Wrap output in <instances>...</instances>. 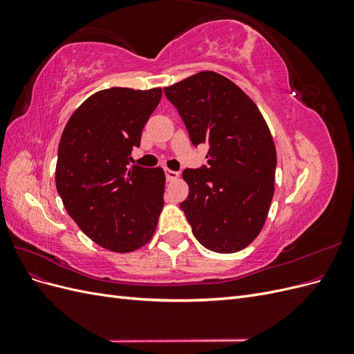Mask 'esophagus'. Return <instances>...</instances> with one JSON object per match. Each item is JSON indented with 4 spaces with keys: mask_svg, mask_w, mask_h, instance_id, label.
Returning a JSON list of instances; mask_svg holds the SVG:
<instances>
[{
    "mask_svg": "<svg viewBox=\"0 0 354 354\" xmlns=\"http://www.w3.org/2000/svg\"><path fill=\"white\" fill-rule=\"evenodd\" d=\"M165 176H167V180L168 181H173V180H177L178 178V173H177V171H173V169H165Z\"/></svg>",
    "mask_w": 354,
    "mask_h": 354,
    "instance_id": "obj_1",
    "label": "esophagus"
}]
</instances>
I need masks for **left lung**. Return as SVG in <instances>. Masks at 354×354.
I'll return each instance as SVG.
<instances>
[{
  "instance_id": "obj_1",
  "label": "left lung",
  "mask_w": 354,
  "mask_h": 354,
  "mask_svg": "<svg viewBox=\"0 0 354 354\" xmlns=\"http://www.w3.org/2000/svg\"><path fill=\"white\" fill-rule=\"evenodd\" d=\"M192 143L208 145L207 167L185 169L180 203L207 250L238 252L259 236L274 195L276 147L257 104L236 84L205 71L164 88Z\"/></svg>"
}]
</instances>
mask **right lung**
Wrapping results in <instances>:
<instances>
[{
	"instance_id": "obj_1",
	"label": "right lung",
	"mask_w": 354,
	"mask_h": 354,
	"mask_svg": "<svg viewBox=\"0 0 354 354\" xmlns=\"http://www.w3.org/2000/svg\"><path fill=\"white\" fill-rule=\"evenodd\" d=\"M160 95L159 87L94 93L60 137L56 187L63 205L93 242L113 252L151 241L164 207V169L128 167Z\"/></svg>"
}]
</instances>
